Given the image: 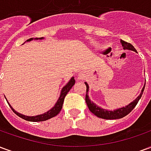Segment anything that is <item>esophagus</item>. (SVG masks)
Instances as JSON below:
<instances>
[{
  "label": "esophagus",
  "mask_w": 151,
  "mask_h": 151,
  "mask_svg": "<svg viewBox=\"0 0 151 151\" xmlns=\"http://www.w3.org/2000/svg\"><path fill=\"white\" fill-rule=\"evenodd\" d=\"M78 78L79 80H82V79L84 78V75H83L82 73H80V74H78Z\"/></svg>",
  "instance_id": "34e87169"
}]
</instances>
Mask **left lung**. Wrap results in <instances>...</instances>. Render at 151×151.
<instances>
[{"instance_id": "1", "label": "left lung", "mask_w": 151, "mask_h": 151, "mask_svg": "<svg viewBox=\"0 0 151 151\" xmlns=\"http://www.w3.org/2000/svg\"><path fill=\"white\" fill-rule=\"evenodd\" d=\"M120 43L122 44L123 46L124 49H129V50H132V51H134L136 52V49L134 48V47L129 43H127L124 40H121ZM86 86V104L88 106L89 109L90 111H91L92 113L95 115L96 116L99 117V118H102V119H105V120H115V119H120V118H123L124 116H127L128 114L129 113L130 111H132L133 108L136 107L137 104L138 103L139 99L142 97V95L143 94V91H144V89H145V86H143L142 90V92L141 94L139 95V96H137V99L133 101L131 104L126 106L125 108H119V109H116L115 111H107V110H104L103 108H99L98 106L96 105L90 100V99L88 97V95H87V92H88L89 90V86L88 84L85 82ZM146 85V83H145Z\"/></svg>"}]
</instances>
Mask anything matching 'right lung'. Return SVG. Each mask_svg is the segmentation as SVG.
Instances as JSON below:
<instances>
[{
  "label": "right lung",
  "mask_w": 151,
  "mask_h": 151,
  "mask_svg": "<svg viewBox=\"0 0 151 151\" xmlns=\"http://www.w3.org/2000/svg\"><path fill=\"white\" fill-rule=\"evenodd\" d=\"M43 38H40V40H42ZM34 40V39H29L27 41H31V40ZM38 40V39H36ZM75 84V80H74V78H72L70 79L67 85L63 87L62 91H61V93H60V98L58 99V100L56 102V104H55V106L53 107L51 110H49L48 111H47L44 114H42V115H39V116H24V115H22V114L18 113L16 111L14 110V108H12L11 106L9 105V107L11 108V109L13 110V111L14 112L17 116H18L19 117H21L22 119H24L25 120H28V121H34V122H38V121H44V120H49L52 117L56 116L57 114H59V112L61 110L63 106V103H64V99H65V97L66 96V95L68 94V92L70 91V89L72 88V86Z\"/></svg>",
  "instance_id": "right-lung-1"
}]
</instances>
